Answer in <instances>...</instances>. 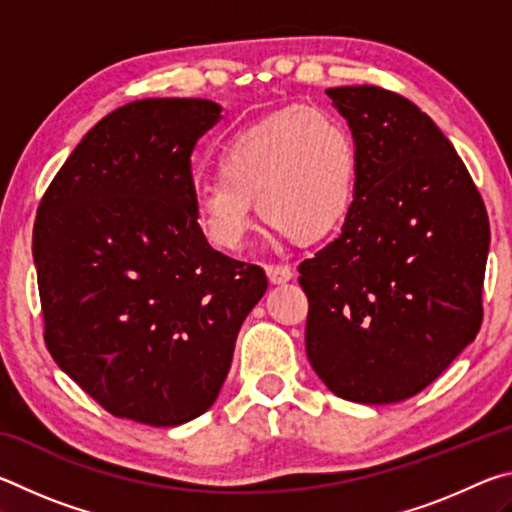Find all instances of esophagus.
Listing matches in <instances>:
<instances>
[{
  "mask_svg": "<svg viewBox=\"0 0 512 512\" xmlns=\"http://www.w3.org/2000/svg\"><path fill=\"white\" fill-rule=\"evenodd\" d=\"M266 277H268V282H271V284H284V282L291 280L293 273H291L289 266L268 264V266H266Z\"/></svg>",
  "mask_w": 512,
  "mask_h": 512,
  "instance_id": "esophagus-1",
  "label": "esophagus"
}]
</instances>
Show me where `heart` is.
I'll return each mask as SVG.
<instances>
[{"mask_svg": "<svg viewBox=\"0 0 512 512\" xmlns=\"http://www.w3.org/2000/svg\"><path fill=\"white\" fill-rule=\"evenodd\" d=\"M216 178L192 194V219L207 244L237 253L253 230V201L264 223L293 244L332 237L357 198L359 151L332 112L287 108L253 121L223 142Z\"/></svg>", "mask_w": 512, "mask_h": 512, "instance_id": "obj_1", "label": "heart"}]
</instances>
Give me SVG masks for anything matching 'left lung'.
<instances>
[{
  "instance_id": "8db88e82",
  "label": "left lung",
  "mask_w": 512,
  "mask_h": 512,
  "mask_svg": "<svg viewBox=\"0 0 512 512\" xmlns=\"http://www.w3.org/2000/svg\"><path fill=\"white\" fill-rule=\"evenodd\" d=\"M359 151L341 237L300 264L305 348L334 395L393 404L427 388L479 334L490 223L452 142L377 85L329 88Z\"/></svg>"
}]
</instances>
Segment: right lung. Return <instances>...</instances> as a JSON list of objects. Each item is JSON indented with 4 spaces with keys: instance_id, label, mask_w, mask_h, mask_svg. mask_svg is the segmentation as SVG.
Returning <instances> with one entry per match:
<instances>
[{
    "instance_id": "1",
    "label": "right lung",
    "mask_w": 512,
    "mask_h": 512,
    "mask_svg": "<svg viewBox=\"0 0 512 512\" xmlns=\"http://www.w3.org/2000/svg\"><path fill=\"white\" fill-rule=\"evenodd\" d=\"M207 99L126 103L88 131L33 225L45 343L108 413L178 427L205 413L266 275L198 235L192 151Z\"/></svg>"
}]
</instances>
